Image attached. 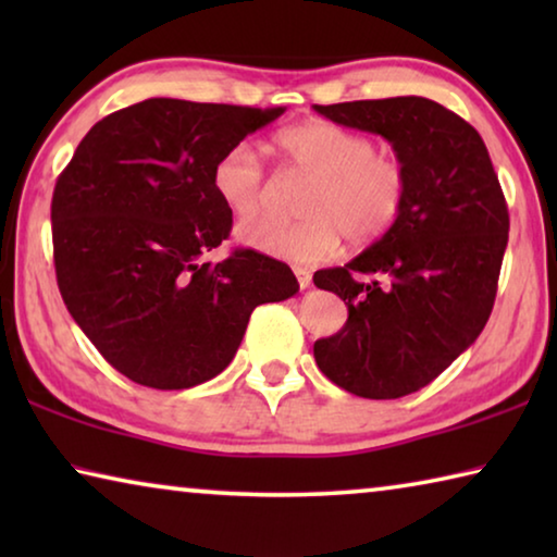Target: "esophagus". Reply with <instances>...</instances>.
<instances>
[{
  "label": "esophagus",
  "instance_id": "obj_1",
  "mask_svg": "<svg viewBox=\"0 0 557 557\" xmlns=\"http://www.w3.org/2000/svg\"><path fill=\"white\" fill-rule=\"evenodd\" d=\"M295 275H297V282H299V287L301 289H307L309 285H312V272H309L307 268H295Z\"/></svg>",
  "mask_w": 557,
  "mask_h": 557
}]
</instances>
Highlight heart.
<instances>
[{
  "label": "heart",
  "instance_id": "heart-1",
  "mask_svg": "<svg viewBox=\"0 0 557 557\" xmlns=\"http://www.w3.org/2000/svg\"><path fill=\"white\" fill-rule=\"evenodd\" d=\"M282 172L309 176L297 223L258 221L240 225L238 240L262 256L289 262H319L334 256L346 235L351 245H371L388 233L408 196V172L398 157L375 152L363 132L326 120H307L275 135ZM211 186L238 221L262 211L272 196L256 147L231 145L215 159Z\"/></svg>",
  "mask_w": 557,
  "mask_h": 557
}]
</instances>
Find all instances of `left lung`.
I'll return each instance as SVG.
<instances>
[{"label": "left lung", "instance_id": "obj_1", "mask_svg": "<svg viewBox=\"0 0 557 557\" xmlns=\"http://www.w3.org/2000/svg\"><path fill=\"white\" fill-rule=\"evenodd\" d=\"M314 110L388 139L408 172L393 228L344 268L314 272V285L348 307L342 332L314 342L317 366L361 398H403L465 354L492 314L508 243L502 184L482 135L435 100L403 96Z\"/></svg>", "mask_w": 557, "mask_h": 557}]
</instances>
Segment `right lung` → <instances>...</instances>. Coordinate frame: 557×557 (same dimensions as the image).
I'll use <instances>...</instances> for the list:
<instances>
[{"label":"right lung","mask_w":557,"mask_h":557,"mask_svg":"<svg viewBox=\"0 0 557 557\" xmlns=\"http://www.w3.org/2000/svg\"><path fill=\"white\" fill-rule=\"evenodd\" d=\"M285 108L149 98L92 125L53 188L61 297L102 358L129 381L184 391L233 361L252 309L299 289L285 262L235 250L211 186L231 145Z\"/></svg>","instance_id":"add662e5"}]
</instances>
